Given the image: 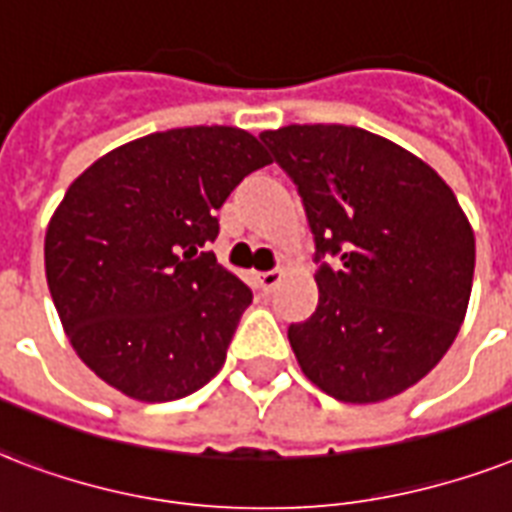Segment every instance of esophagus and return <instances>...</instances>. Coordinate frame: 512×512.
Segmentation results:
<instances>
[{
    "mask_svg": "<svg viewBox=\"0 0 512 512\" xmlns=\"http://www.w3.org/2000/svg\"><path fill=\"white\" fill-rule=\"evenodd\" d=\"M280 277H283V269H267V272H259V288L261 291H272L277 283H280Z\"/></svg>",
    "mask_w": 512,
    "mask_h": 512,
    "instance_id": "1",
    "label": "esophagus"
}]
</instances>
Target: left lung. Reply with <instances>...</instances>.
Returning a JSON list of instances; mask_svg holds the SVG:
<instances>
[{
    "mask_svg": "<svg viewBox=\"0 0 512 512\" xmlns=\"http://www.w3.org/2000/svg\"><path fill=\"white\" fill-rule=\"evenodd\" d=\"M259 138L315 237L318 307L288 326L301 371L344 403L408 390L446 355L470 301L475 237L457 197L427 162L368 130L288 125Z\"/></svg>",
    "mask_w": 512,
    "mask_h": 512,
    "instance_id": "obj_1",
    "label": "left lung"
}]
</instances>
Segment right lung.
Segmentation results:
<instances>
[{"instance_id":"add662e5","label":"right lung","mask_w":512,"mask_h":512,"mask_svg":"<svg viewBox=\"0 0 512 512\" xmlns=\"http://www.w3.org/2000/svg\"><path fill=\"white\" fill-rule=\"evenodd\" d=\"M269 162L251 133L197 125L130 141L69 186L47 285L71 347L114 390L162 403L219 374L253 293L205 248L232 189Z\"/></svg>"}]
</instances>
